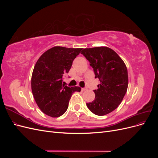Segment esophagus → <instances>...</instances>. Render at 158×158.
<instances>
[{
	"label": "esophagus",
	"mask_w": 158,
	"mask_h": 158,
	"mask_svg": "<svg viewBox=\"0 0 158 158\" xmlns=\"http://www.w3.org/2000/svg\"><path fill=\"white\" fill-rule=\"evenodd\" d=\"M81 90H82V92H84V91L86 90V88H81Z\"/></svg>",
	"instance_id": "1"
}]
</instances>
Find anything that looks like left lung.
Masks as SVG:
<instances>
[{"instance_id": "1", "label": "left lung", "mask_w": 158, "mask_h": 158, "mask_svg": "<svg viewBox=\"0 0 158 158\" xmlns=\"http://www.w3.org/2000/svg\"><path fill=\"white\" fill-rule=\"evenodd\" d=\"M80 53L93 68L95 78L100 81L94 90L95 99L86 106L96 115H106L117 108L127 92V66L116 52L107 47L86 48Z\"/></svg>"}]
</instances>
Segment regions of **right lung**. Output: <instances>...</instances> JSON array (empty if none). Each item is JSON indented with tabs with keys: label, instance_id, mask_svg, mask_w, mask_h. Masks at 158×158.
<instances>
[{
	"label": "right lung",
	"instance_id": "1",
	"mask_svg": "<svg viewBox=\"0 0 158 158\" xmlns=\"http://www.w3.org/2000/svg\"><path fill=\"white\" fill-rule=\"evenodd\" d=\"M82 49L54 47L37 61L31 76V90L38 107L47 115H63L68 109L73 93L81 91L80 87L64 85L63 78Z\"/></svg>",
	"mask_w": 158,
	"mask_h": 158
}]
</instances>
